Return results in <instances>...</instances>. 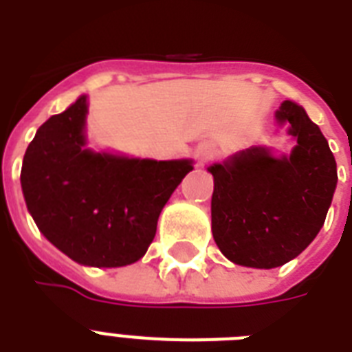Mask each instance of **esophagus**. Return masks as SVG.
<instances>
[{"mask_svg":"<svg viewBox=\"0 0 352 352\" xmlns=\"http://www.w3.org/2000/svg\"><path fill=\"white\" fill-rule=\"evenodd\" d=\"M214 157V148L210 146V144H203V146H199L197 149V162L199 166H204L208 162L210 159Z\"/></svg>","mask_w":352,"mask_h":352,"instance_id":"34e87169","label":"esophagus"}]
</instances>
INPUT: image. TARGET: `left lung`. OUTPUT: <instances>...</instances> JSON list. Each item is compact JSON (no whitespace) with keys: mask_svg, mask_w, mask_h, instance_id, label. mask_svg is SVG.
Instances as JSON below:
<instances>
[{"mask_svg":"<svg viewBox=\"0 0 352 352\" xmlns=\"http://www.w3.org/2000/svg\"><path fill=\"white\" fill-rule=\"evenodd\" d=\"M276 122L294 142L290 153L250 146L208 168L212 234L241 267L276 268L300 256L322 230L338 182L327 138L300 104L281 102Z\"/></svg>","mask_w":352,"mask_h":352,"instance_id":"8db88e82","label":"left lung"}]
</instances>
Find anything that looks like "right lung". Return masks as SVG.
I'll list each match as a JSON object with an SVG mask.
<instances>
[{
	"instance_id": "add662e5",
	"label": "right lung",
	"mask_w": 352,
	"mask_h": 352,
	"mask_svg": "<svg viewBox=\"0 0 352 352\" xmlns=\"http://www.w3.org/2000/svg\"><path fill=\"white\" fill-rule=\"evenodd\" d=\"M87 111L89 98L82 95L38 127L21 166L25 204L38 230L73 261L126 267L146 254L160 212L193 160L91 149Z\"/></svg>"
}]
</instances>
